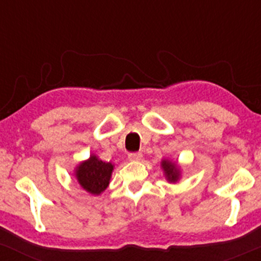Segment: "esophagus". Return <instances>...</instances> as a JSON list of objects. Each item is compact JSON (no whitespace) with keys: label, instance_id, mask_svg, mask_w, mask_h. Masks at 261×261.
<instances>
[{"label":"esophagus","instance_id":"34e87169","mask_svg":"<svg viewBox=\"0 0 261 261\" xmlns=\"http://www.w3.org/2000/svg\"><path fill=\"white\" fill-rule=\"evenodd\" d=\"M142 160V153L137 152V153H130L128 154V161L131 162H139Z\"/></svg>","mask_w":261,"mask_h":261}]
</instances>
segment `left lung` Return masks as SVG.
I'll list each match as a JSON object with an SVG mask.
<instances>
[{
    "instance_id": "1",
    "label": "left lung",
    "mask_w": 261,
    "mask_h": 261,
    "mask_svg": "<svg viewBox=\"0 0 261 261\" xmlns=\"http://www.w3.org/2000/svg\"><path fill=\"white\" fill-rule=\"evenodd\" d=\"M161 169L163 170L164 178L168 182L175 184V182L180 180L181 168L176 161L169 160V158H163L161 161Z\"/></svg>"
}]
</instances>
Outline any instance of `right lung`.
I'll list each match as a JSON object with an SVG mask.
<instances>
[{
    "mask_svg": "<svg viewBox=\"0 0 261 261\" xmlns=\"http://www.w3.org/2000/svg\"><path fill=\"white\" fill-rule=\"evenodd\" d=\"M114 164L103 162L97 154L92 153L88 160L80 162L73 170V175L83 190L98 196L109 187Z\"/></svg>",
    "mask_w": 261,
    "mask_h": 261,
    "instance_id": "obj_1",
    "label": "right lung"
}]
</instances>
